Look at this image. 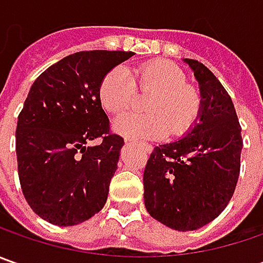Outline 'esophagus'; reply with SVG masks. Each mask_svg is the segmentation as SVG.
I'll use <instances>...</instances> for the list:
<instances>
[{
  "label": "esophagus",
  "instance_id": "esophagus-1",
  "mask_svg": "<svg viewBox=\"0 0 263 263\" xmlns=\"http://www.w3.org/2000/svg\"><path fill=\"white\" fill-rule=\"evenodd\" d=\"M126 142H132V139H127L126 137ZM142 147H143L146 152H151V151H152V146H151V145H147V143H142Z\"/></svg>",
  "mask_w": 263,
  "mask_h": 263
}]
</instances>
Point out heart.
I'll return each instance as SVG.
<instances>
[{
    "instance_id": "obj_1",
    "label": "heart",
    "mask_w": 263,
    "mask_h": 263,
    "mask_svg": "<svg viewBox=\"0 0 263 263\" xmlns=\"http://www.w3.org/2000/svg\"><path fill=\"white\" fill-rule=\"evenodd\" d=\"M136 86L151 95L145 102L147 114L130 112L114 121V130L127 137L159 139L171 133L180 136L195 123L200 99L196 89L186 85V74L174 63L149 61L135 68V77L124 66L106 73L99 85V101L111 114H120L133 104Z\"/></svg>"
}]
</instances>
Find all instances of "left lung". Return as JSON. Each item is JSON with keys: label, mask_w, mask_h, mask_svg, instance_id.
<instances>
[{"label": "left lung", "mask_w": 263, "mask_h": 263, "mask_svg": "<svg viewBox=\"0 0 263 263\" xmlns=\"http://www.w3.org/2000/svg\"><path fill=\"white\" fill-rule=\"evenodd\" d=\"M184 63L199 83L197 121L186 136L154 147L143 173V197L151 217L173 230L193 231L228 205L243 140L236 108L219 80L196 60Z\"/></svg>", "instance_id": "8db88e82"}]
</instances>
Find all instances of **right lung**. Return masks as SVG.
Masks as SVG:
<instances>
[{
  "instance_id": "1",
  "label": "right lung",
  "mask_w": 263,
  "mask_h": 263,
  "mask_svg": "<svg viewBox=\"0 0 263 263\" xmlns=\"http://www.w3.org/2000/svg\"><path fill=\"white\" fill-rule=\"evenodd\" d=\"M132 55L71 54L46 68L29 90L15 128L17 170L29 206L51 224L76 226L105 205L124 139L109 132L99 85ZM96 138L101 143L90 147Z\"/></svg>"
}]
</instances>
